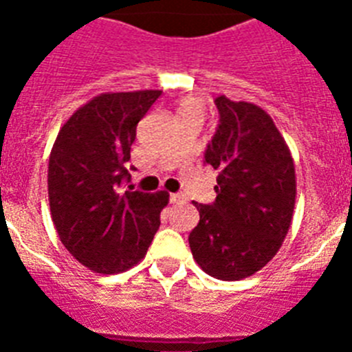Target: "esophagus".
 <instances>
[{"label": "esophagus", "mask_w": 352, "mask_h": 352, "mask_svg": "<svg viewBox=\"0 0 352 352\" xmlns=\"http://www.w3.org/2000/svg\"><path fill=\"white\" fill-rule=\"evenodd\" d=\"M169 201H170V204H179V203H183V201H185V197H183L182 194H170Z\"/></svg>", "instance_id": "obj_1"}]
</instances>
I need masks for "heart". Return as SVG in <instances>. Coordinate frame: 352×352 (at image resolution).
Listing matches in <instances>:
<instances>
[{
  "mask_svg": "<svg viewBox=\"0 0 352 352\" xmlns=\"http://www.w3.org/2000/svg\"><path fill=\"white\" fill-rule=\"evenodd\" d=\"M176 114L179 121L186 120H203L204 118V104L197 96H183L176 104Z\"/></svg>",
  "mask_w": 352,
  "mask_h": 352,
  "instance_id": "heart-1",
  "label": "heart"
}]
</instances>
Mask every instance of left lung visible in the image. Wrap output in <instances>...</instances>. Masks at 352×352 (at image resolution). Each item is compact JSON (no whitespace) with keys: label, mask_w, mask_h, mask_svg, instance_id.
<instances>
[{"label":"left lung","mask_w":352,"mask_h":352,"mask_svg":"<svg viewBox=\"0 0 352 352\" xmlns=\"http://www.w3.org/2000/svg\"><path fill=\"white\" fill-rule=\"evenodd\" d=\"M220 123L204 160L217 176L213 204H195L192 256L208 275L241 280L264 268L284 243L296 203L291 151L266 111L214 98Z\"/></svg>","instance_id":"8db88e82"}]
</instances>
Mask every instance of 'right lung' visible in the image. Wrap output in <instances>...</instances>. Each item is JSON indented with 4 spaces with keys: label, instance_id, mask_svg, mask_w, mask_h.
Here are the masks:
<instances>
[{
    "label": "right lung",
    "instance_id": "right-lung-1",
    "mask_svg": "<svg viewBox=\"0 0 352 352\" xmlns=\"http://www.w3.org/2000/svg\"><path fill=\"white\" fill-rule=\"evenodd\" d=\"M162 91L102 93L61 126L49 157V206L72 256L95 273H120L146 256L169 203L155 194L121 192L138 123Z\"/></svg>",
    "mask_w": 352,
    "mask_h": 352
}]
</instances>
